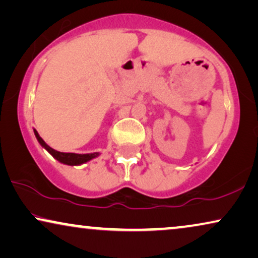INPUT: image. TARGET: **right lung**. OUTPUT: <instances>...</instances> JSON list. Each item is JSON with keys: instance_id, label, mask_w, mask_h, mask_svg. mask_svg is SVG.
Instances as JSON below:
<instances>
[{"instance_id": "1", "label": "right lung", "mask_w": 258, "mask_h": 258, "mask_svg": "<svg viewBox=\"0 0 258 258\" xmlns=\"http://www.w3.org/2000/svg\"><path fill=\"white\" fill-rule=\"evenodd\" d=\"M34 135H35L37 142L40 143V145L43 147L44 150H47L51 156H53L55 159L60 163L66 164V165H71V166H77V165H81L87 163V161L94 159L97 158L99 154V152H94V153H86V154H79V153H64V152H59V151L51 149L50 146H48L44 140L41 138L39 133H37L36 130H34Z\"/></svg>"}]
</instances>
